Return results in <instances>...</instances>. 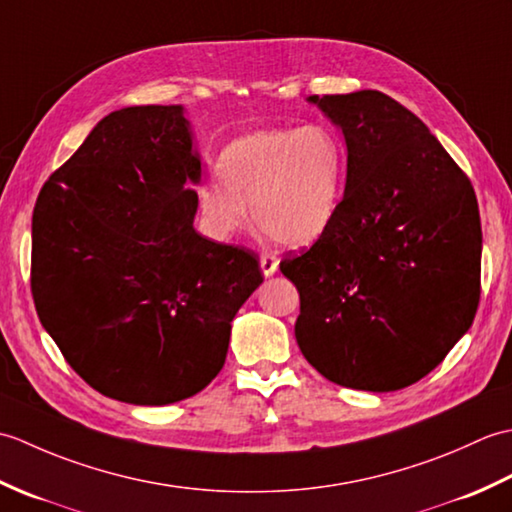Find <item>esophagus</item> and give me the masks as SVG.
<instances>
[{"instance_id": "34e87169", "label": "esophagus", "mask_w": 512, "mask_h": 512, "mask_svg": "<svg viewBox=\"0 0 512 512\" xmlns=\"http://www.w3.org/2000/svg\"><path fill=\"white\" fill-rule=\"evenodd\" d=\"M259 264H262V270L266 277H273L279 268V257L275 253H262V257H259Z\"/></svg>"}]
</instances>
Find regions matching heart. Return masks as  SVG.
<instances>
[{
    "label": "heart",
    "mask_w": 512,
    "mask_h": 512,
    "mask_svg": "<svg viewBox=\"0 0 512 512\" xmlns=\"http://www.w3.org/2000/svg\"><path fill=\"white\" fill-rule=\"evenodd\" d=\"M222 176L198 184L204 231L228 239L257 226L279 244L303 246L328 231L339 211L345 149L330 127L312 123L248 134L226 147Z\"/></svg>",
    "instance_id": "heart-1"
}]
</instances>
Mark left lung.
Wrapping results in <instances>:
<instances>
[{"instance_id": "1", "label": "left lung", "mask_w": 512, "mask_h": 512, "mask_svg": "<svg viewBox=\"0 0 512 512\" xmlns=\"http://www.w3.org/2000/svg\"><path fill=\"white\" fill-rule=\"evenodd\" d=\"M343 129L345 193L328 231L281 259L301 354L336 385L396 391L438 367L480 303L482 224L469 176L378 90L310 96Z\"/></svg>"}]
</instances>
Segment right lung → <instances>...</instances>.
<instances>
[{"label": "right lung", "mask_w": 512, "mask_h": 512, "mask_svg": "<svg viewBox=\"0 0 512 512\" xmlns=\"http://www.w3.org/2000/svg\"><path fill=\"white\" fill-rule=\"evenodd\" d=\"M200 158L180 105L107 114L32 215L39 321L85 383L132 405L198 394L226 361L259 257L195 233Z\"/></svg>", "instance_id": "add662e5"}]
</instances>
